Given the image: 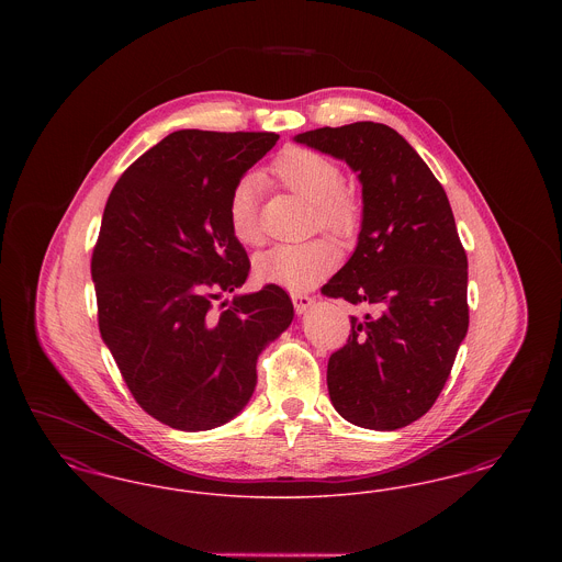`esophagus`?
<instances>
[{
	"label": "esophagus",
	"instance_id": "esophagus-1",
	"mask_svg": "<svg viewBox=\"0 0 562 562\" xmlns=\"http://www.w3.org/2000/svg\"><path fill=\"white\" fill-rule=\"evenodd\" d=\"M291 299H293L294 303V312L301 316V314H305L312 305H314V296L307 293H301V291H294L291 293Z\"/></svg>",
	"mask_w": 562,
	"mask_h": 562
}]
</instances>
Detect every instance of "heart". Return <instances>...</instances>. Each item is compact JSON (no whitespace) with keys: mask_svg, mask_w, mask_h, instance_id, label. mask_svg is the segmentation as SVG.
Masks as SVG:
<instances>
[{"mask_svg":"<svg viewBox=\"0 0 562 562\" xmlns=\"http://www.w3.org/2000/svg\"><path fill=\"white\" fill-rule=\"evenodd\" d=\"M271 175L312 204L316 225L335 236H348L360 218L356 195L341 188V170L335 161L305 147L284 149L273 164ZM227 221L236 240L257 244L261 223L257 209V179L241 177L227 200ZM337 263L335 250L322 240L280 241L255 257L257 276L291 291L312 289Z\"/></svg>","mask_w":562,"mask_h":562,"instance_id":"obj_1","label":"heart"}]
</instances>
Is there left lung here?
Returning a JSON list of instances; mask_svg holds the SVG:
<instances>
[{"label":"left lung","mask_w":562,"mask_h":562,"mask_svg":"<svg viewBox=\"0 0 562 562\" xmlns=\"http://www.w3.org/2000/svg\"><path fill=\"white\" fill-rule=\"evenodd\" d=\"M344 160L362 186L353 255L322 293L367 305L348 344L328 358L330 402L349 424L392 431L440 396L468 333V257L453 211L428 164L385 124L356 122L296 134Z\"/></svg>","instance_id":"left-lung-1"}]
</instances>
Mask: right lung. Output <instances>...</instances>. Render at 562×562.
<instances>
[{
	"instance_id": "obj_1",
	"label": "right lung",
	"mask_w": 562,
	"mask_h": 562,
	"mask_svg": "<svg viewBox=\"0 0 562 562\" xmlns=\"http://www.w3.org/2000/svg\"><path fill=\"white\" fill-rule=\"evenodd\" d=\"M278 138L168 134L109 193L90 266L101 337L134 401L170 428L234 419L255 392L259 353L293 322L276 284L213 310L250 271L229 229V193Z\"/></svg>"
}]
</instances>
